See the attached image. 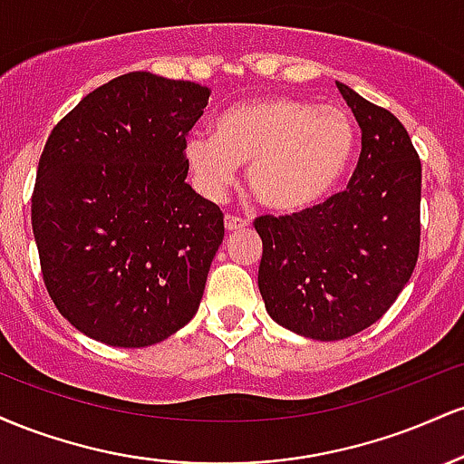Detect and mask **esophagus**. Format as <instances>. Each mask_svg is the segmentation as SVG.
I'll return each mask as SVG.
<instances>
[{
    "label": "esophagus",
    "mask_w": 464,
    "mask_h": 464,
    "mask_svg": "<svg viewBox=\"0 0 464 464\" xmlns=\"http://www.w3.org/2000/svg\"><path fill=\"white\" fill-rule=\"evenodd\" d=\"M246 227H248V220H244V218H237V216L225 218L227 231H242V228H246Z\"/></svg>",
    "instance_id": "esophagus-1"
}]
</instances>
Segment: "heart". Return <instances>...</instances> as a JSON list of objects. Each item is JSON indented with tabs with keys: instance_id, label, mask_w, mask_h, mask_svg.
I'll return each instance as SVG.
<instances>
[{
	"instance_id": "1",
	"label": "heart",
	"mask_w": 464,
	"mask_h": 464,
	"mask_svg": "<svg viewBox=\"0 0 464 464\" xmlns=\"http://www.w3.org/2000/svg\"><path fill=\"white\" fill-rule=\"evenodd\" d=\"M355 126L338 106L255 98L218 120V135L185 140V161L202 196L220 200L248 165V188L264 207L296 214L318 205L347 172Z\"/></svg>"
}]
</instances>
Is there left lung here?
<instances>
[{"label":"left lung","instance_id":"8db88e82","mask_svg":"<svg viewBox=\"0 0 464 464\" xmlns=\"http://www.w3.org/2000/svg\"><path fill=\"white\" fill-rule=\"evenodd\" d=\"M362 130L347 189L292 216H262L257 284L275 323L312 340H343L384 316L419 257L420 161L406 129L343 82Z\"/></svg>","mask_w":464,"mask_h":464}]
</instances>
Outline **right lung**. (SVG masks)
<instances>
[{
  "mask_svg": "<svg viewBox=\"0 0 464 464\" xmlns=\"http://www.w3.org/2000/svg\"><path fill=\"white\" fill-rule=\"evenodd\" d=\"M209 93L124 73L84 95L45 143L32 231L52 301L89 338L150 347L198 312L225 222L185 183L183 150Z\"/></svg>",
  "mask_w": 464,
  "mask_h": 464,
  "instance_id": "1",
  "label": "right lung"
}]
</instances>
